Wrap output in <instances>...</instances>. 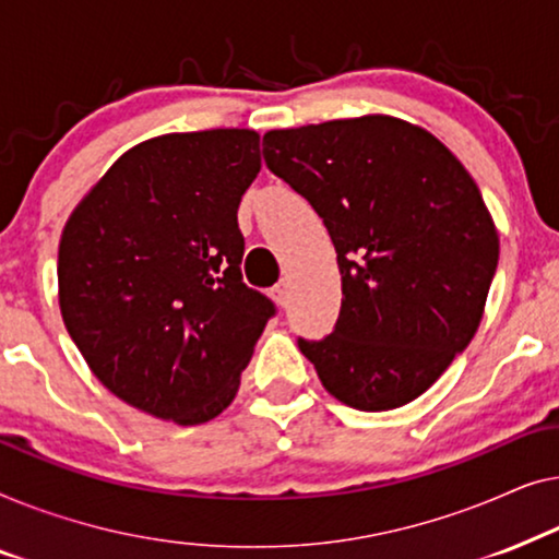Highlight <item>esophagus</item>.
<instances>
[{
	"label": "esophagus",
	"instance_id": "34e87169",
	"mask_svg": "<svg viewBox=\"0 0 559 559\" xmlns=\"http://www.w3.org/2000/svg\"><path fill=\"white\" fill-rule=\"evenodd\" d=\"M273 298H276L278 306H286V301H288V286H286V281H278L276 286H273Z\"/></svg>",
	"mask_w": 559,
	"mask_h": 559
}]
</instances>
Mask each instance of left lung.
<instances>
[{"mask_svg":"<svg viewBox=\"0 0 559 559\" xmlns=\"http://www.w3.org/2000/svg\"><path fill=\"white\" fill-rule=\"evenodd\" d=\"M263 159L336 250L334 332L298 340L324 390L365 413L420 397L474 340L499 263L474 177L433 133L384 114L273 129Z\"/></svg>","mask_w":559,"mask_h":559,"instance_id":"1","label":"left lung"}]
</instances>
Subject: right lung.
<instances>
[{
  "label": "right lung",
  "instance_id": "add662e5",
  "mask_svg": "<svg viewBox=\"0 0 559 559\" xmlns=\"http://www.w3.org/2000/svg\"><path fill=\"white\" fill-rule=\"evenodd\" d=\"M253 129L164 133L121 154L70 212L58 250L68 334L106 390L177 426L217 418L273 304L240 276L238 204Z\"/></svg>",
  "mask_w": 559,
  "mask_h": 559
}]
</instances>
